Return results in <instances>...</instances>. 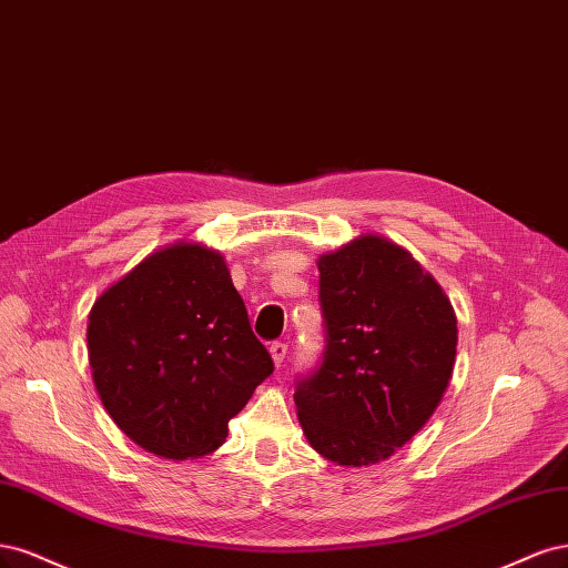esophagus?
Returning a JSON list of instances; mask_svg holds the SVG:
<instances>
[{"mask_svg": "<svg viewBox=\"0 0 568 568\" xmlns=\"http://www.w3.org/2000/svg\"><path fill=\"white\" fill-rule=\"evenodd\" d=\"M268 352H271L273 363H276V368H281L283 361H285V354H287V344L285 342H271Z\"/></svg>", "mask_w": 568, "mask_h": 568, "instance_id": "obj_1", "label": "esophagus"}]
</instances>
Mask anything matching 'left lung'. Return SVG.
Instances as JSON below:
<instances>
[{
    "label": "left lung",
    "mask_w": 568,
    "mask_h": 568,
    "mask_svg": "<svg viewBox=\"0 0 568 568\" xmlns=\"http://www.w3.org/2000/svg\"><path fill=\"white\" fill-rule=\"evenodd\" d=\"M327 346L295 392L306 442L342 467L387 460L448 389L457 318L444 287L384 235L361 233L318 257Z\"/></svg>",
    "instance_id": "obj_1"
}]
</instances>
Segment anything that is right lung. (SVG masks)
Here are the masks:
<instances>
[{"mask_svg":"<svg viewBox=\"0 0 568 568\" xmlns=\"http://www.w3.org/2000/svg\"><path fill=\"white\" fill-rule=\"evenodd\" d=\"M87 349L113 423L145 453L174 463L222 446L229 419L273 373L224 254L186 237L101 292Z\"/></svg>","mask_w":568,"mask_h":568,"instance_id":"obj_1","label":"right lung"}]
</instances>
